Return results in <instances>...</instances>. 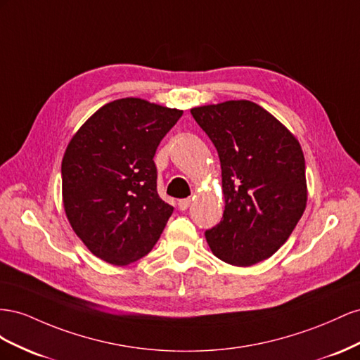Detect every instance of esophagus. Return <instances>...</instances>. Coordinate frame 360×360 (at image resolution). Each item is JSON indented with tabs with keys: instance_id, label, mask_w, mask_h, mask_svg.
<instances>
[{
	"instance_id": "34e87169",
	"label": "esophagus",
	"mask_w": 360,
	"mask_h": 360,
	"mask_svg": "<svg viewBox=\"0 0 360 360\" xmlns=\"http://www.w3.org/2000/svg\"><path fill=\"white\" fill-rule=\"evenodd\" d=\"M191 202H193L191 199H181V200L178 202V207H179L181 211H186V210H188Z\"/></svg>"
}]
</instances>
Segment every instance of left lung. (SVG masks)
Masks as SVG:
<instances>
[{"label":"left lung","instance_id":"8db88e82","mask_svg":"<svg viewBox=\"0 0 360 360\" xmlns=\"http://www.w3.org/2000/svg\"><path fill=\"white\" fill-rule=\"evenodd\" d=\"M191 115L219 152L224 212L205 232L226 264L250 266L269 259L290 238L307 202L299 140L252 101L194 107Z\"/></svg>","mask_w":360,"mask_h":360}]
</instances>
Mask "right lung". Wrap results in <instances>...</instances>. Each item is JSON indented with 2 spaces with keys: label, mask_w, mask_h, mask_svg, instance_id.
<instances>
[{
  "label": "right lung",
  "mask_w": 360,
  "mask_h": 360,
  "mask_svg": "<svg viewBox=\"0 0 360 360\" xmlns=\"http://www.w3.org/2000/svg\"><path fill=\"white\" fill-rule=\"evenodd\" d=\"M182 110L141 98L108 102L70 139L61 161L66 217L102 261L128 265L148 255L173 207L160 199L153 155Z\"/></svg>",
  "instance_id": "1"
}]
</instances>
